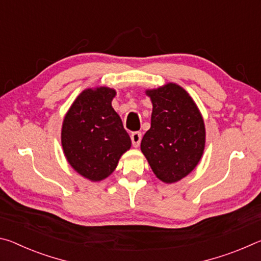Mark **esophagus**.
Masks as SVG:
<instances>
[{
	"label": "esophagus",
	"mask_w": 261,
	"mask_h": 261,
	"mask_svg": "<svg viewBox=\"0 0 261 261\" xmlns=\"http://www.w3.org/2000/svg\"><path fill=\"white\" fill-rule=\"evenodd\" d=\"M140 140H141V134L138 131L132 132L131 134V141H132V146L134 147H138L140 145Z\"/></svg>",
	"instance_id": "1"
}]
</instances>
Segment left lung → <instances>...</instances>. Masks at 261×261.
Here are the masks:
<instances>
[{"label": "left lung", "instance_id": "obj_1", "mask_svg": "<svg viewBox=\"0 0 261 261\" xmlns=\"http://www.w3.org/2000/svg\"><path fill=\"white\" fill-rule=\"evenodd\" d=\"M152 101L151 129L141 152L163 183L178 182L197 167L204 154L205 123L196 102L175 83L146 90Z\"/></svg>", "mask_w": 261, "mask_h": 261}]
</instances>
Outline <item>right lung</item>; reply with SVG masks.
Wrapping results in <instances>:
<instances>
[{
	"mask_svg": "<svg viewBox=\"0 0 261 261\" xmlns=\"http://www.w3.org/2000/svg\"><path fill=\"white\" fill-rule=\"evenodd\" d=\"M114 88H86L65 114L61 143L69 165L83 177L100 182L113 173L131 139L112 101Z\"/></svg>",
	"mask_w": 261,
	"mask_h": 261,
	"instance_id": "right-lung-1",
	"label": "right lung"
}]
</instances>
